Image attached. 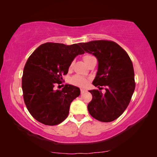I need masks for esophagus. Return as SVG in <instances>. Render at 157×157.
<instances>
[{"label":"esophagus","mask_w":157,"mask_h":157,"mask_svg":"<svg viewBox=\"0 0 157 157\" xmlns=\"http://www.w3.org/2000/svg\"><path fill=\"white\" fill-rule=\"evenodd\" d=\"M80 91H81V94H82L84 92H86V90L85 88H81L80 89Z\"/></svg>","instance_id":"esophagus-1"}]
</instances>
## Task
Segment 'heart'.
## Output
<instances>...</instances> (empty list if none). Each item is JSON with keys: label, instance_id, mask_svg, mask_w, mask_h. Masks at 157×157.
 Masks as SVG:
<instances>
[{"label": "heart", "instance_id": "heart-1", "mask_svg": "<svg viewBox=\"0 0 157 157\" xmlns=\"http://www.w3.org/2000/svg\"><path fill=\"white\" fill-rule=\"evenodd\" d=\"M94 58H95V57H94L93 56L90 55V54H86L83 56V60L86 64H87L91 60L94 59ZM72 66V63L70 65V68H71ZM71 82L72 84H74V85L83 86L86 85V83H87V79L84 78V77L76 75L75 76L74 78H72Z\"/></svg>", "mask_w": 157, "mask_h": 157}]
</instances>
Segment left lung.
Instances as JSON below:
<instances>
[{
  "label": "left lung",
  "mask_w": 157,
  "mask_h": 157,
  "mask_svg": "<svg viewBox=\"0 0 157 157\" xmlns=\"http://www.w3.org/2000/svg\"><path fill=\"white\" fill-rule=\"evenodd\" d=\"M85 52L98 60V70L92 84L105 86L106 92L92 90L89 113L101 122H111L121 116L130 101L135 88L132 63L125 50L116 42L96 40L80 43Z\"/></svg>",
  "instance_id": "1"
}]
</instances>
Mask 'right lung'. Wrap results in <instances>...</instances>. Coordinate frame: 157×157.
Listing matches in <instances>:
<instances>
[{"instance_id": "1", "label": "right lung", "mask_w": 157, "mask_h": 157, "mask_svg": "<svg viewBox=\"0 0 157 157\" xmlns=\"http://www.w3.org/2000/svg\"><path fill=\"white\" fill-rule=\"evenodd\" d=\"M84 53L77 44L45 43L28 58L22 79L23 97L28 111L39 122L56 125L68 116L71 102L80 90L71 85H65L62 90L53 88L61 83L74 58Z\"/></svg>"}]
</instances>
